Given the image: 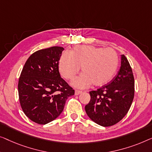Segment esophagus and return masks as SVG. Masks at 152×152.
<instances>
[{"mask_svg": "<svg viewBox=\"0 0 152 152\" xmlns=\"http://www.w3.org/2000/svg\"><path fill=\"white\" fill-rule=\"evenodd\" d=\"M82 93V91L80 90H78V89H76V90H75V95H79L80 94Z\"/></svg>", "mask_w": 152, "mask_h": 152, "instance_id": "obj_1", "label": "esophagus"}]
</instances>
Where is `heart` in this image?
Instances as JSON below:
<instances>
[{
	"label": "heart",
	"mask_w": 152,
	"mask_h": 152,
	"mask_svg": "<svg viewBox=\"0 0 152 152\" xmlns=\"http://www.w3.org/2000/svg\"><path fill=\"white\" fill-rule=\"evenodd\" d=\"M118 56L112 48L77 46L70 54H63L58 67L64 78L72 80L82 68L83 73L72 82L75 87L84 88L93 83L96 87L107 84L113 78L118 67Z\"/></svg>",
	"instance_id": "heart-1"
}]
</instances>
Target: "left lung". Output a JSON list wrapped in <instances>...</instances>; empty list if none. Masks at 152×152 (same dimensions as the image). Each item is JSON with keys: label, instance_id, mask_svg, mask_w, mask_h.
<instances>
[{"label": "left lung", "instance_id": "1", "mask_svg": "<svg viewBox=\"0 0 152 152\" xmlns=\"http://www.w3.org/2000/svg\"><path fill=\"white\" fill-rule=\"evenodd\" d=\"M91 99L85 110L91 121L102 127L114 125L124 118L134 96V78L125 55L116 76L96 91L89 92Z\"/></svg>", "mask_w": 152, "mask_h": 152}]
</instances>
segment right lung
Instances as JSON below:
<instances>
[{"label":"right lung","mask_w":152,"mask_h":152,"mask_svg":"<svg viewBox=\"0 0 152 152\" xmlns=\"http://www.w3.org/2000/svg\"><path fill=\"white\" fill-rule=\"evenodd\" d=\"M62 47L38 50L25 63L18 80L20 106L25 114L36 123L45 125L63 111L66 100L74 90L61 77L58 61Z\"/></svg>","instance_id":"1"}]
</instances>
